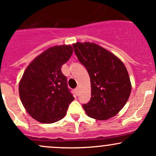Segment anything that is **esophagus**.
<instances>
[{
    "label": "esophagus",
    "mask_w": 156,
    "mask_h": 156,
    "mask_svg": "<svg viewBox=\"0 0 156 156\" xmlns=\"http://www.w3.org/2000/svg\"><path fill=\"white\" fill-rule=\"evenodd\" d=\"M75 92H76L77 95H78V93H79V88H78V87H76V88L75 89Z\"/></svg>",
    "instance_id": "obj_1"
}]
</instances>
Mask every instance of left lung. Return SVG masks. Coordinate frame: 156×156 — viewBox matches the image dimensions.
<instances>
[{
    "instance_id": "1",
    "label": "left lung",
    "mask_w": 156,
    "mask_h": 156,
    "mask_svg": "<svg viewBox=\"0 0 156 156\" xmlns=\"http://www.w3.org/2000/svg\"><path fill=\"white\" fill-rule=\"evenodd\" d=\"M73 46L91 81V98L83 104V109L92 119L113 117L124 107L131 92L125 66L115 55L94 43L77 42Z\"/></svg>"
}]
</instances>
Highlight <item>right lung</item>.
Listing matches in <instances>:
<instances>
[{
	"instance_id": "add662e5",
	"label": "right lung",
	"mask_w": 156,
	"mask_h": 156,
	"mask_svg": "<svg viewBox=\"0 0 156 156\" xmlns=\"http://www.w3.org/2000/svg\"><path fill=\"white\" fill-rule=\"evenodd\" d=\"M73 52L69 45L49 48L26 69L19 83V95L29 114L44 124L62 119L74 100L61 72Z\"/></svg>"
}]
</instances>
